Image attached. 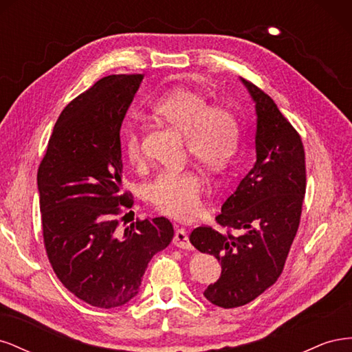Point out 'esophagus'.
Returning a JSON list of instances; mask_svg holds the SVG:
<instances>
[{
    "instance_id": "obj_1",
    "label": "esophagus",
    "mask_w": 352,
    "mask_h": 352,
    "mask_svg": "<svg viewBox=\"0 0 352 352\" xmlns=\"http://www.w3.org/2000/svg\"><path fill=\"white\" fill-rule=\"evenodd\" d=\"M173 245L180 250H192V245L189 242V238L186 235L185 229H176L175 232V238H173Z\"/></svg>"
}]
</instances>
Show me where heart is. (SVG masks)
<instances>
[{"label": "heart", "instance_id": "b5f03b06", "mask_svg": "<svg viewBox=\"0 0 352 352\" xmlns=\"http://www.w3.org/2000/svg\"><path fill=\"white\" fill-rule=\"evenodd\" d=\"M153 110L186 135L190 154L204 166L221 168L235 155L241 136L236 116L223 107H211L201 94L173 88L154 102ZM122 148L131 163H142V140L136 127H124ZM202 188V179L194 170H162L148 185L146 198L163 214L188 220L201 210Z\"/></svg>", "mask_w": 352, "mask_h": 352}]
</instances>
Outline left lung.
I'll list each match as a JSON object with an SVG mask.
<instances>
[{"instance_id": "left-lung-1", "label": "left lung", "mask_w": 352, "mask_h": 352, "mask_svg": "<svg viewBox=\"0 0 352 352\" xmlns=\"http://www.w3.org/2000/svg\"><path fill=\"white\" fill-rule=\"evenodd\" d=\"M257 116L255 163L216 217L239 235L201 226L190 243L221 264L217 282L204 291L217 307L251 302L280 276L300 225L305 194V154L300 135L278 105L255 85L239 78Z\"/></svg>"}]
</instances>
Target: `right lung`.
<instances>
[{
  "instance_id": "1",
  "label": "right lung",
  "mask_w": 352,
  "mask_h": 352,
  "mask_svg": "<svg viewBox=\"0 0 352 352\" xmlns=\"http://www.w3.org/2000/svg\"><path fill=\"white\" fill-rule=\"evenodd\" d=\"M142 74H111L63 110L38 170L42 233L60 282L100 308L124 305L140 292L154 255L173 239L164 217L123 232L120 127ZM124 219V217H123Z\"/></svg>"
}]
</instances>
